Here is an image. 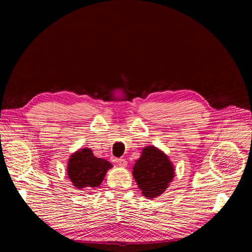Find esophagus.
<instances>
[{
	"instance_id": "obj_1",
	"label": "esophagus",
	"mask_w": 252,
	"mask_h": 252,
	"mask_svg": "<svg viewBox=\"0 0 252 252\" xmlns=\"http://www.w3.org/2000/svg\"><path fill=\"white\" fill-rule=\"evenodd\" d=\"M116 163L120 167H126L127 166V162H126V159H124V158H118V159H116Z\"/></svg>"
}]
</instances>
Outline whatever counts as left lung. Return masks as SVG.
<instances>
[{
  "instance_id": "8db88e82",
  "label": "left lung",
  "mask_w": 252,
  "mask_h": 252,
  "mask_svg": "<svg viewBox=\"0 0 252 252\" xmlns=\"http://www.w3.org/2000/svg\"><path fill=\"white\" fill-rule=\"evenodd\" d=\"M174 166L164 151L154 145L143 147L132 167V175L143 196L155 199L164 193L174 178Z\"/></svg>"
}]
</instances>
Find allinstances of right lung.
I'll use <instances>...</instances> for the list:
<instances>
[{"mask_svg":"<svg viewBox=\"0 0 252 252\" xmlns=\"http://www.w3.org/2000/svg\"><path fill=\"white\" fill-rule=\"evenodd\" d=\"M112 164L104 158H96L90 148H80L70 156L67 163L68 178L79 189H94L98 187Z\"/></svg>","mask_w":252,"mask_h":252,"instance_id":"obj_1","label":"right lung"}]
</instances>
